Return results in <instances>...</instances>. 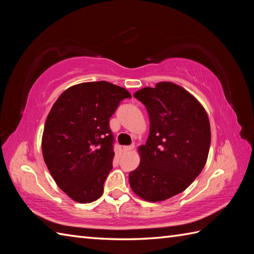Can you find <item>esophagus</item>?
Instances as JSON below:
<instances>
[{
  "instance_id": "esophagus-1",
  "label": "esophagus",
  "mask_w": 254,
  "mask_h": 254,
  "mask_svg": "<svg viewBox=\"0 0 254 254\" xmlns=\"http://www.w3.org/2000/svg\"><path fill=\"white\" fill-rule=\"evenodd\" d=\"M133 148H134V145H131V146H123L122 150L124 153H128V152H131Z\"/></svg>"
}]
</instances>
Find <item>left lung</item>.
I'll return each instance as SVG.
<instances>
[{"mask_svg":"<svg viewBox=\"0 0 254 254\" xmlns=\"http://www.w3.org/2000/svg\"><path fill=\"white\" fill-rule=\"evenodd\" d=\"M134 97L146 107L150 127L128 181L137 196L161 202L185 191L201 174L209 152V120L201 102L175 83H157Z\"/></svg>","mask_w":254,"mask_h":254,"instance_id":"8db88e82","label":"left lung"}]
</instances>
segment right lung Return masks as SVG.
I'll return each instance as SVG.
<instances>
[{
    "label": "right lung",
    "instance_id": "1",
    "mask_svg": "<svg viewBox=\"0 0 254 254\" xmlns=\"http://www.w3.org/2000/svg\"><path fill=\"white\" fill-rule=\"evenodd\" d=\"M130 97L126 88L100 80L71 86L53 104L42 133V156L73 201L90 203L104 193L115 157L109 119Z\"/></svg>",
    "mask_w": 254,
    "mask_h": 254
}]
</instances>
